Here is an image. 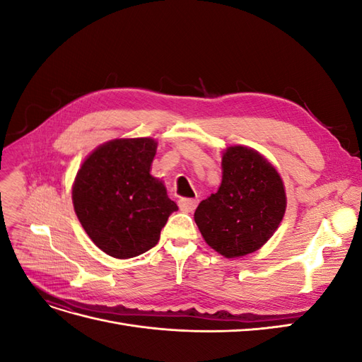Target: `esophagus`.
Wrapping results in <instances>:
<instances>
[{
    "mask_svg": "<svg viewBox=\"0 0 362 362\" xmlns=\"http://www.w3.org/2000/svg\"><path fill=\"white\" fill-rule=\"evenodd\" d=\"M198 199L193 198V199H180L178 205H180V210L184 213H192L194 211V208L198 206Z\"/></svg>",
    "mask_w": 362,
    "mask_h": 362,
    "instance_id": "esophagus-1",
    "label": "esophagus"
}]
</instances>
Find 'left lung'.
<instances>
[{"instance_id": "left-lung-1", "label": "left lung", "mask_w": 362, "mask_h": 362, "mask_svg": "<svg viewBox=\"0 0 362 362\" xmlns=\"http://www.w3.org/2000/svg\"><path fill=\"white\" fill-rule=\"evenodd\" d=\"M286 208V187L275 166L258 151L235 145L225 149L222 182L196 208L194 222L211 249L240 258L267 243Z\"/></svg>"}]
</instances>
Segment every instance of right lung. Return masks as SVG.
<instances>
[{"mask_svg":"<svg viewBox=\"0 0 362 362\" xmlns=\"http://www.w3.org/2000/svg\"><path fill=\"white\" fill-rule=\"evenodd\" d=\"M157 140L115 139L92 151L76 172L72 202L92 242L107 255L133 258L154 247L178 205L151 175Z\"/></svg>","mask_w":362,"mask_h":362,"instance_id":"1","label":"right lung"}]
</instances>
